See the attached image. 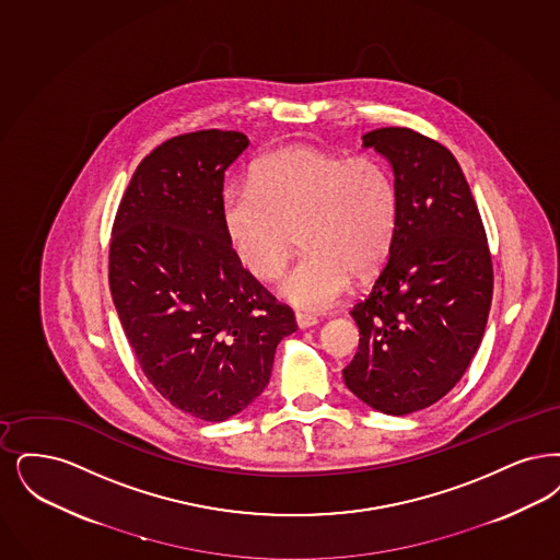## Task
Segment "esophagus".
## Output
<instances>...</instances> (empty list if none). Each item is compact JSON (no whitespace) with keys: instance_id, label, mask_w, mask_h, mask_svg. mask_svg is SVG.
I'll return each instance as SVG.
<instances>
[{"instance_id":"34e87169","label":"esophagus","mask_w":560,"mask_h":560,"mask_svg":"<svg viewBox=\"0 0 560 560\" xmlns=\"http://www.w3.org/2000/svg\"><path fill=\"white\" fill-rule=\"evenodd\" d=\"M295 323H298L300 329H308V327H314L318 320L313 314L295 313Z\"/></svg>"}]
</instances>
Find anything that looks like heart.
Wrapping results in <instances>:
<instances>
[{
    "label": "heart",
    "instance_id": "b5f03b06",
    "mask_svg": "<svg viewBox=\"0 0 560 560\" xmlns=\"http://www.w3.org/2000/svg\"><path fill=\"white\" fill-rule=\"evenodd\" d=\"M224 233L242 267L277 279L300 231L304 258L281 281L291 306L323 313L350 288L352 272L380 269L398 226V189L375 154L343 156L313 143H291L258 158L249 185L226 187Z\"/></svg>",
    "mask_w": 560,
    "mask_h": 560
}]
</instances>
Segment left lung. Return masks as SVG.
Instances as JSON below:
<instances>
[{"label": "left lung", "instance_id": "8db88e82", "mask_svg": "<svg viewBox=\"0 0 560 560\" xmlns=\"http://www.w3.org/2000/svg\"><path fill=\"white\" fill-rule=\"evenodd\" d=\"M362 145L394 168L398 226L373 290L350 311L360 343L343 381L400 417L444 398L469 369L492 306V254L446 145L406 127L375 129Z\"/></svg>", "mask_w": 560, "mask_h": 560}]
</instances>
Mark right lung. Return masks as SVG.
Here are the masks:
<instances>
[{
    "label": "right lung",
    "mask_w": 560,
    "mask_h": 560,
    "mask_svg": "<svg viewBox=\"0 0 560 560\" xmlns=\"http://www.w3.org/2000/svg\"><path fill=\"white\" fill-rule=\"evenodd\" d=\"M237 131L177 135L141 160L118 203L108 281L137 362L158 394L219 423L267 387L277 343L298 329L237 260L221 217Z\"/></svg>",
    "instance_id": "right-lung-1"
}]
</instances>
